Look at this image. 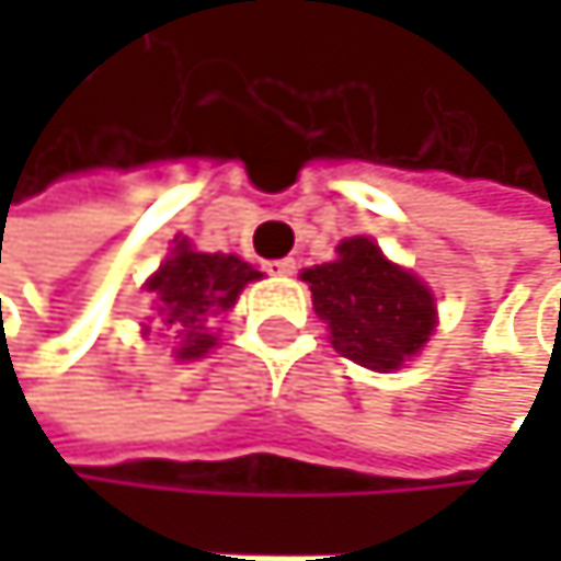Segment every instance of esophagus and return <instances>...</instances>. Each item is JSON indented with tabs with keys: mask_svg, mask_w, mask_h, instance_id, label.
<instances>
[{
	"mask_svg": "<svg viewBox=\"0 0 561 561\" xmlns=\"http://www.w3.org/2000/svg\"><path fill=\"white\" fill-rule=\"evenodd\" d=\"M268 272L272 275H293L296 272V259H275V262H268Z\"/></svg>",
	"mask_w": 561,
	"mask_h": 561,
	"instance_id": "esophagus-1",
	"label": "esophagus"
}]
</instances>
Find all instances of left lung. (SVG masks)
I'll return each instance as SVG.
<instances>
[{
    "label": "left lung",
    "instance_id": "left-lung-1",
    "mask_svg": "<svg viewBox=\"0 0 561 561\" xmlns=\"http://www.w3.org/2000/svg\"><path fill=\"white\" fill-rule=\"evenodd\" d=\"M302 278L336 353L366 370H397L421 353L437 327L434 293L366 234L343 239L333 262L306 268Z\"/></svg>",
    "mask_w": 561,
    "mask_h": 561
}]
</instances>
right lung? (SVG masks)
I'll use <instances>...</instances> for the list:
<instances>
[{"mask_svg": "<svg viewBox=\"0 0 561 561\" xmlns=\"http://www.w3.org/2000/svg\"><path fill=\"white\" fill-rule=\"evenodd\" d=\"M255 278H262V272H255L239 255L198 252L191 249L187 239H178L164 265L147 278L154 312H150V327H144V333L161 330L178 343V359H198L218 340L208 327L234 309L239 293Z\"/></svg>", "mask_w": 561, "mask_h": 561, "instance_id": "add662e5", "label": "right lung"}]
</instances>
